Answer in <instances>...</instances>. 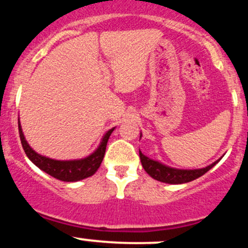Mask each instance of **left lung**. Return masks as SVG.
I'll list each match as a JSON object with an SVG mask.
<instances>
[{
    "label": "left lung",
    "mask_w": 248,
    "mask_h": 248,
    "mask_svg": "<svg viewBox=\"0 0 248 248\" xmlns=\"http://www.w3.org/2000/svg\"><path fill=\"white\" fill-rule=\"evenodd\" d=\"M141 137H142V134H140V139ZM139 155H140L141 165H142L143 170H146L148 175H151L155 180L170 185L186 184V182L193 181L195 179L200 178L203 174L207 173L212 167H214L222 157L221 156L217 161H214L213 164L206 166L203 168H198V170H180V168H174L170 167V166L162 164L159 160L151 159V157L142 154L141 151H139Z\"/></svg>",
    "instance_id": "left-lung-1"
}]
</instances>
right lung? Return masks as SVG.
Wrapping results in <instances>:
<instances>
[{
  "mask_svg": "<svg viewBox=\"0 0 248 248\" xmlns=\"http://www.w3.org/2000/svg\"><path fill=\"white\" fill-rule=\"evenodd\" d=\"M114 129H115V127L107 130L102 137L101 141H100L97 148L95 149L93 153L87 155V156L74 160H56L45 156V155H41L31 148L28 141L26 140L22 126H21L20 118H18V132H20L21 143H22V147L28 159L36 167H39L41 170L49 174L53 178L66 182H76L83 180V179L93 175L99 170L103 156H105L108 139H109Z\"/></svg>",
  "mask_w": 248,
  "mask_h": 248,
  "instance_id": "add662e5",
  "label": "right lung"
}]
</instances>
